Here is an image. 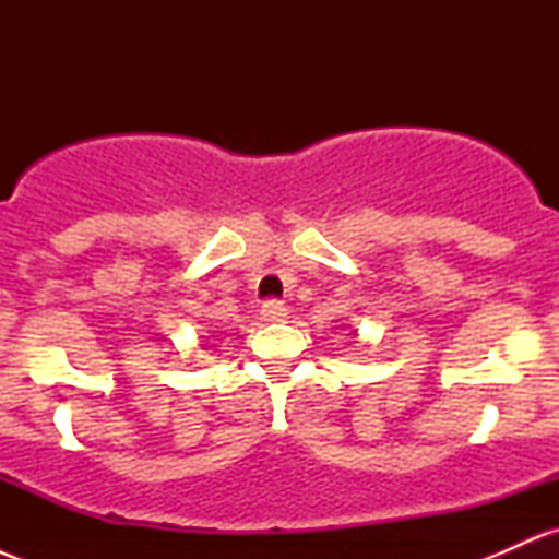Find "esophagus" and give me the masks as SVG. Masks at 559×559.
<instances>
[{"label":"esophagus","instance_id":"34e87169","mask_svg":"<svg viewBox=\"0 0 559 559\" xmlns=\"http://www.w3.org/2000/svg\"><path fill=\"white\" fill-rule=\"evenodd\" d=\"M260 316H262V320H267V323H281V320H286L288 310H286L284 305H281V301H275V299H267L265 305H262Z\"/></svg>","mask_w":559,"mask_h":559}]
</instances>
